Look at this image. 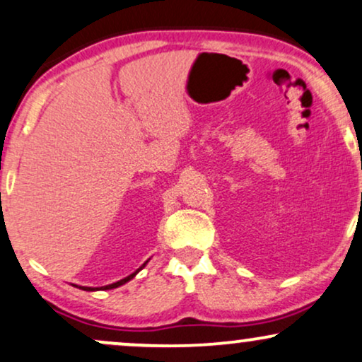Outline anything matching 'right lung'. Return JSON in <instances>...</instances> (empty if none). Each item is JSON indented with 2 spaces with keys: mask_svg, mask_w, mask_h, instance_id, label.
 Segmentation results:
<instances>
[{
  "mask_svg": "<svg viewBox=\"0 0 362 362\" xmlns=\"http://www.w3.org/2000/svg\"><path fill=\"white\" fill-rule=\"evenodd\" d=\"M146 263H147V262H146ZM146 263H142V267H139V269H137L136 272H134V274L127 275L126 279L119 280V282H114V284H110V285H105V287H100V288H97V287H78V285H74V287H78V288H82V290H87V292H93V290H110V288H117V287H120V285L127 284L129 280H132L134 276H136L137 274H139V272H141L142 269H144V267H146Z\"/></svg>",
  "mask_w": 362,
  "mask_h": 362,
  "instance_id": "obj_1",
  "label": "right lung"
}]
</instances>
